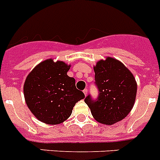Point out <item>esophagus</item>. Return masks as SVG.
<instances>
[{"label":"esophagus","mask_w":160,"mask_h":160,"mask_svg":"<svg viewBox=\"0 0 160 160\" xmlns=\"http://www.w3.org/2000/svg\"><path fill=\"white\" fill-rule=\"evenodd\" d=\"M83 93H84L85 96H87V89H84V90H83Z\"/></svg>","instance_id":"esophagus-1"}]
</instances>
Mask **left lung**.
<instances>
[{
	"label": "left lung",
	"instance_id": "obj_1",
	"mask_svg": "<svg viewBox=\"0 0 160 160\" xmlns=\"http://www.w3.org/2000/svg\"><path fill=\"white\" fill-rule=\"evenodd\" d=\"M99 97L93 100L88 95L85 103L98 122L111 125L130 112L137 95V82L126 66L118 60L108 57L94 66Z\"/></svg>",
	"mask_w": 160,
	"mask_h": 160
}]
</instances>
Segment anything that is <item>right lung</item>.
I'll use <instances>...</instances> for the list:
<instances>
[{
  "label": "right lung",
  "mask_w": 160,
  "mask_h": 160,
  "mask_svg": "<svg viewBox=\"0 0 160 160\" xmlns=\"http://www.w3.org/2000/svg\"><path fill=\"white\" fill-rule=\"evenodd\" d=\"M70 65L47 59L27 75L23 86L26 103L39 121L58 125L70 117L75 103L84 99L75 86V79L67 75Z\"/></svg>",
  "instance_id": "right-lung-1"
}]
</instances>
